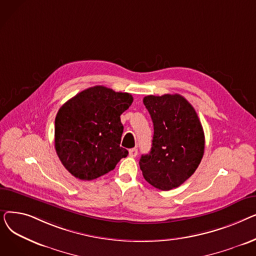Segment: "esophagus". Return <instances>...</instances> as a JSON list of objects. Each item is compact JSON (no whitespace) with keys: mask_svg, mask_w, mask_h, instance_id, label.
Masks as SVG:
<instances>
[{"mask_svg":"<svg viewBox=\"0 0 256 256\" xmlns=\"http://www.w3.org/2000/svg\"><path fill=\"white\" fill-rule=\"evenodd\" d=\"M128 154H130V156H132V158H135L137 154H138V150L136 148H132V150H128Z\"/></svg>","mask_w":256,"mask_h":256,"instance_id":"34e87169","label":"esophagus"}]
</instances>
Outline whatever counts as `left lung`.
<instances>
[{"mask_svg": "<svg viewBox=\"0 0 256 256\" xmlns=\"http://www.w3.org/2000/svg\"><path fill=\"white\" fill-rule=\"evenodd\" d=\"M143 104L154 124L150 154L140 158L147 182L169 191L184 184L199 166L204 152V132L192 104L180 94L147 96Z\"/></svg>", "mask_w": 256, "mask_h": 256, "instance_id": "8db88e82", "label": "left lung"}]
</instances>
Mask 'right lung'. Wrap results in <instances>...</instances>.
I'll return each mask as SVG.
<instances>
[{
	"instance_id": "obj_1",
	"label": "right lung",
	"mask_w": 256,
	"mask_h": 256,
	"mask_svg": "<svg viewBox=\"0 0 256 256\" xmlns=\"http://www.w3.org/2000/svg\"><path fill=\"white\" fill-rule=\"evenodd\" d=\"M132 96L94 86L67 100L55 119V148L63 166L82 180H96L115 168L128 152L120 146V115Z\"/></svg>"
}]
</instances>
